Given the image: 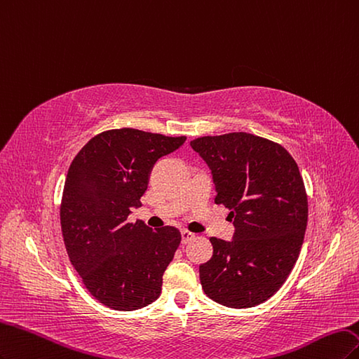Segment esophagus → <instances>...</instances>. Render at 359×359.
I'll return each instance as SVG.
<instances>
[{"mask_svg": "<svg viewBox=\"0 0 359 359\" xmlns=\"http://www.w3.org/2000/svg\"><path fill=\"white\" fill-rule=\"evenodd\" d=\"M195 237V234H192V233H189V231H182V243L183 245H187V243H189L192 238Z\"/></svg>", "mask_w": 359, "mask_h": 359, "instance_id": "1", "label": "esophagus"}]
</instances>
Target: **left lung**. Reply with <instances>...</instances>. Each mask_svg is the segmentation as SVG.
I'll return each instance as SVG.
<instances>
[{"mask_svg": "<svg viewBox=\"0 0 359 359\" xmlns=\"http://www.w3.org/2000/svg\"><path fill=\"white\" fill-rule=\"evenodd\" d=\"M191 147L212 170L215 203L229 209L236 228L231 241L210 238L201 286L222 306L255 307L279 291L302 250L309 215L303 177L285 147L253 134L200 137Z\"/></svg>", "mask_w": 359, "mask_h": 359, "instance_id": "left-lung-1", "label": "left lung"}]
</instances>
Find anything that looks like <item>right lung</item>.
Wrapping results in <instances>:
<instances>
[{
	"label": "right lung",
	"instance_id": "obj_1",
	"mask_svg": "<svg viewBox=\"0 0 359 359\" xmlns=\"http://www.w3.org/2000/svg\"><path fill=\"white\" fill-rule=\"evenodd\" d=\"M184 140L134 128L104 131L68 168L61 201L65 249L90 295L104 306L131 311L161 295L180 231L152 229L143 221L128 222V216L142 205L156 161Z\"/></svg>",
	"mask_w": 359,
	"mask_h": 359
}]
</instances>
